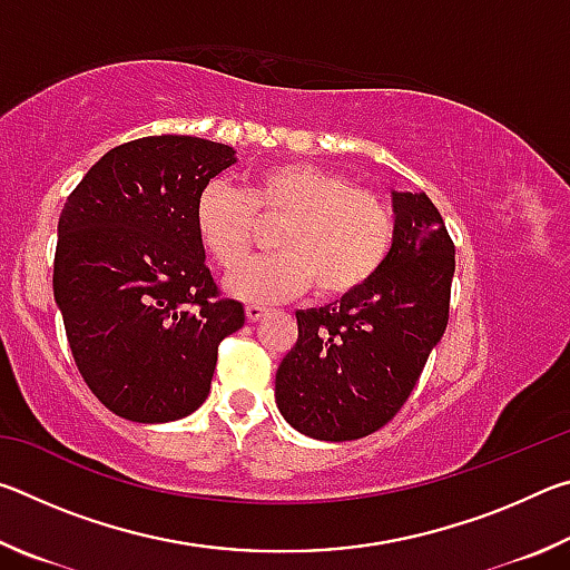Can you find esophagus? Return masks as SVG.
Instances as JSON below:
<instances>
[{
  "label": "esophagus",
  "mask_w": 570,
  "mask_h": 570,
  "mask_svg": "<svg viewBox=\"0 0 570 570\" xmlns=\"http://www.w3.org/2000/svg\"><path fill=\"white\" fill-rule=\"evenodd\" d=\"M262 316H266V308L264 306H258V304H248L246 306V320L248 322H258V320H262Z\"/></svg>",
  "instance_id": "1"
}]
</instances>
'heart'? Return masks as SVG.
<instances>
[{
  "mask_svg": "<svg viewBox=\"0 0 570 570\" xmlns=\"http://www.w3.org/2000/svg\"><path fill=\"white\" fill-rule=\"evenodd\" d=\"M196 236L224 272L245 261L257 239V220L277 223L276 255L228 276L226 288L250 304L302 294L342 298L377 276L392 254L397 218L380 193L314 163L286 160L258 170L246 193L208 183L196 200Z\"/></svg>",
  "mask_w": 570,
  "mask_h": 570,
  "instance_id": "1",
  "label": "heart"
}]
</instances>
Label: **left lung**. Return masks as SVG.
<instances>
[{"mask_svg": "<svg viewBox=\"0 0 570 570\" xmlns=\"http://www.w3.org/2000/svg\"><path fill=\"white\" fill-rule=\"evenodd\" d=\"M397 236L360 292L296 312L298 340L276 372L284 420L314 440L384 428L417 384L450 320L455 244L424 193H392Z\"/></svg>", "mask_w": 570, "mask_h": 570, "instance_id": "8db88e82", "label": "left lung"}]
</instances>
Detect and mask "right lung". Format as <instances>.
<instances>
[{"mask_svg":"<svg viewBox=\"0 0 570 570\" xmlns=\"http://www.w3.org/2000/svg\"><path fill=\"white\" fill-rule=\"evenodd\" d=\"M236 163L190 135L138 138L95 163L67 196L52 288L77 370L105 407L132 422L196 412L218 344L244 326L220 298L196 236V200Z\"/></svg>","mask_w":570,"mask_h":570,"instance_id":"1","label":"right lung"}]
</instances>
